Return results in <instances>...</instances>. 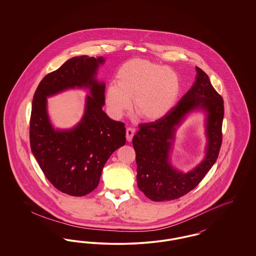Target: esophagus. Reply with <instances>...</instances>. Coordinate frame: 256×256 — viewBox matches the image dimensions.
<instances>
[{
  "label": "esophagus",
  "instance_id": "1",
  "mask_svg": "<svg viewBox=\"0 0 256 256\" xmlns=\"http://www.w3.org/2000/svg\"><path fill=\"white\" fill-rule=\"evenodd\" d=\"M126 134V140H128V142H130V141L132 140V138H134L135 130H134V128H128Z\"/></svg>",
  "mask_w": 256,
  "mask_h": 256
}]
</instances>
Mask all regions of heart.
Segmentation results:
<instances>
[{
  "label": "heart",
  "mask_w": 256,
  "mask_h": 256,
  "mask_svg": "<svg viewBox=\"0 0 256 256\" xmlns=\"http://www.w3.org/2000/svg\"><path fill=\"white\" fill-rule=\"evenodd\" d=\"M180 93V80L174 71L152 61L135 58L122 64L117 84L106 89V104L115 118L130 110L134 98L136 114L146 121H156L167 115Z\"/></svg>",
  "instance_id": "obj_1"
}]
</instances>
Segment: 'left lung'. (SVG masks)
<instances>
[{
    "mask_svg": "<svg viewBox=\"0 0 256 256\" xmlns=\"http://www.w3.org/2000/svg\"><path fill=\"white\" fill-rule=\"evenodd\" d=\"M192 88L163 118L141 124L132 139L137 164V185L154 202L176 200L186 195L202 180L218 158L222 141L224 100L211 84L209 78L196 67ZM196 109L207 113V156L194 170L184 174L170 165L168 154L176 128L184 116Z\"/></svg>",
    "mask_w": 256,
    "mask_h": 256,
    "instance_id": "1",
    "label": "left lung"
}]
</instances>
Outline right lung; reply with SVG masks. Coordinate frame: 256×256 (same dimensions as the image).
Instances as JSON below:
<instances>
[{
    "instance_id": "add662e5",
    "label": "right lung",
    "mask_w": 256,
    "mask_h": 256,
    "mask_svg": "<svg viewBox=\"0 0 256 256\" xmlns=\"http://www.w3.org/2000/svg\"><path fill=\"white\" fill-rule=\"evenodd\" d=\"M102 56H76L40 82L32 100L30 121L32 152L58 190L82 196L97 188L110 156L126 144L124 124L111 120L102 110L106 84L95 76ZM89 88L86 111L72 130L56 131L49 122L46 97L69 88Z\"/></svg>"
}]
</instances>
